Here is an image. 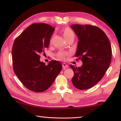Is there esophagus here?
<instances>
[{
  "mask_svg": "<svg viewBox=\"0 0 121 121\" xmlns=\"http://www.w3.org/2000/svg\"><path fill=\"white\" fill-rule=\"evenodd\" d=\"M68 67H69V65H67L66 63H63V64H62V67H63V68L64 69H66V68H68Z\"/></svg>",
  "mask_w": 121,
  "mask_h": 121,
  "instance_id": "esophagus-1",
  "label": "esophagus"
}]
</instances>
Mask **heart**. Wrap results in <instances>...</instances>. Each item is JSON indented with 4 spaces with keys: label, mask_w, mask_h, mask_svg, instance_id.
<instances>
[{
    "label": "heart",
    "mask_w": 121,
    "mask_h": 121,
    "mask_svg": "<svg viewBox=\"0 0 121 121\" xmlns=\"http://www.w3.org/2000/svg\"><path fill=\"white\" fill-rule=\"evenodd\" d=\"M62 35L65 40L68 39V38L74 36V34L72 30L70 28L66 27L64 28L62 30ZM52 42V38L50 39V43ZM69 55V53L68 52L64 51H60L56 54V57L59 60H65V57Z\"/></svg>",
    "instance_id": "obj_1"
}]
</instances>
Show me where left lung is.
Masks as SVG:
<instances>
[{"instance_id": "1", "label": "left lung", "mask_w": 121, "mask_h": 121, "mask_svg": "<svg viewBox=\"0 0 121 121\" xmlns=\"http://www.w3.org/2000/svg\"><path fill=\"white\" fill-rule=\"evenodd\" d=\"M71 27L79 40L75 57L83 62L80 67L70 65L74 72L71 81L77 89L87 90L99 82L109 68L111 45L105 32L97 26L73 24Z\"/></svg>"}]
</instances>
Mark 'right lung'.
<instances>
[{
	"instance_id": "1",
	"label": "right lung",
	"mask_w": 121,
	"mask_h": 121,
	"mask_svg": "<svg viewBox=\"0 0 121 121\" xmlns=\"http://www.w3.org/2000/svg\"><path fill=\"white\" fill-rule=\"evenodd\" d=\"M55 29L45 23H34L14 41L12 48L14 71L24 86L30 91L41 92L48 90L62 70L58 61L48 65L40 61V54L48 48Z\"/></svg>"
}]
</instances>
